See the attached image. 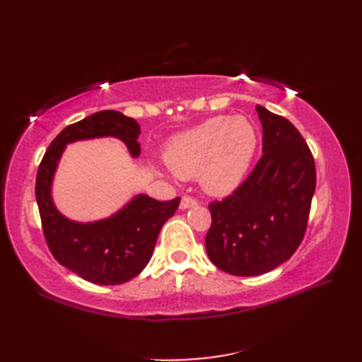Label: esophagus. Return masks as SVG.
Returning <instances> with one entry per match:
<instances>
[{"label":"esophagus","instance_id":"obj_1","mask_svg":"<svg viewBox=\"0 0 362 362\" xmlns=\"http://www.w3.org/2000/svg\"><path fill=\"white\" fill-rule=\"evenodd\" d=\"M197 205V199H194L193 196H183L182 197V202H180V209L182 210H187V209H191V206Z\"/></svg>","mask_w":362,"mask_h":362}]
</instances>
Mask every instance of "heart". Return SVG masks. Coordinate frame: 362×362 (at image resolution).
Segmentation results:
<instances>
[{
  "label": "heart",
  "instance_id": "obj_1",
  "mask_svg": "<svg viewBox=\"0 0 362 362\" xmlns=\"http://www.w3.org/2000/svg\"><path fill=\"white\" fill-rule=\"evenodd\" d=\"M257 144V129L250 119L214 117L177 135L165 158L174 174L183 179L199 174L209 193L227 194L244 179Z\"/></svg>",
  "mask_w": 362,
  "mask_h": 362
}]
</instances>
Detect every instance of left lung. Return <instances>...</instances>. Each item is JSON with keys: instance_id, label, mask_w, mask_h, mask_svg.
Here are the masks:
<instances>
[{"instance_id": "1", "label": "left lung", "mask_w": 362, "mask_h": 362, "mask_svg": "<svg viewBox=\"0 0 362 362\" xmlns=\"http://www.w3.org/2000/svg\"><path fill=\"white\" fill-rule=\"evenodd\" d=\"M263 157L240 187L210 204L206 253L221 271L266 274L288 261L302 243L316 189L308 144L291 122L257 105Z\"/></svg>"}]
</instances>
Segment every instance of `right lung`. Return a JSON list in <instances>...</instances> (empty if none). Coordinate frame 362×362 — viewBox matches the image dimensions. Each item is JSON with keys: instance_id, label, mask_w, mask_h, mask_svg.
<instances>
[{"instance_id": "obj_1", "label": "right lung", "mask_w": 362, "mask_h": 362, "mask_svg": "<svg viewBox=\"0 0 362 362\" xmlns=\"http://www.w3.org/2000/svg\"><path fill=\"white\" fill-rule=\"evenodd\" d=\"M115 136L140 156V126L117 110H101L66 126L46 149L37 171L35 199L48 247L60 264L95 284H121L140 274L149 263L165 222L179 209L180 197L160 202L138 194L110 218L96 222L70 221L52 202L51 185L66 144Z\"/></svg>"}]
</instances>
